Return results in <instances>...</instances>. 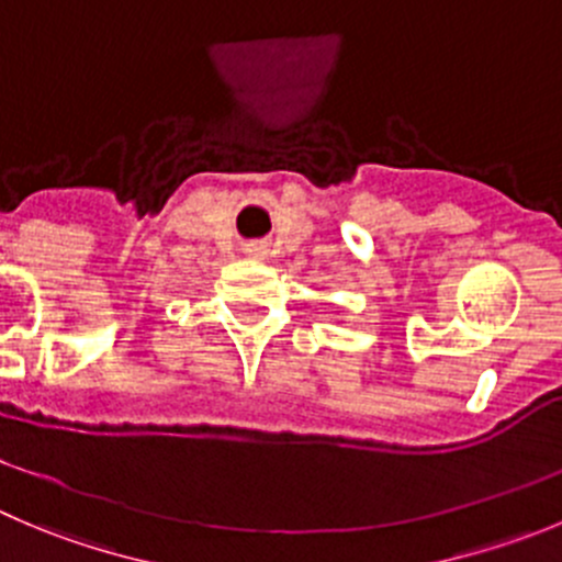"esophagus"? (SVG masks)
Wrapping results in <instances>:
<instances>
[{
  "label": "esophagus",
  "instance_id": "34e87169",
  "mask_svg": "<svg viewBox=\"0 0 562 562\" xmlns=\"http://www.w3.org/2000/svg\"><path fill=\"white\" fill-rule=\"evenodd\" d=\"M245 254H248L250 259H261V256L267 254V248H265V245L254 243V245H248V248H245Z\"/></svg>",
  "mask_w": 562,
  "mask_h": 562
}]
</instances>
